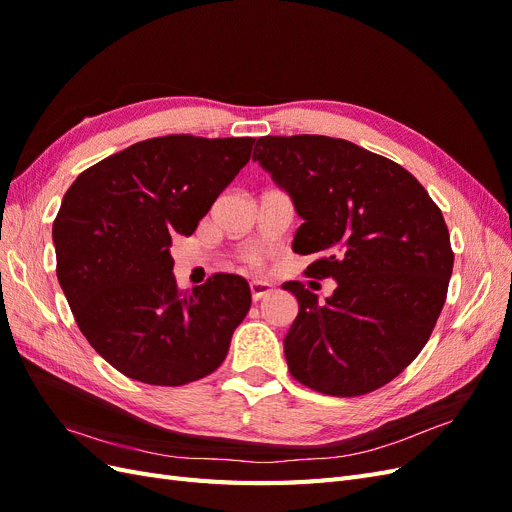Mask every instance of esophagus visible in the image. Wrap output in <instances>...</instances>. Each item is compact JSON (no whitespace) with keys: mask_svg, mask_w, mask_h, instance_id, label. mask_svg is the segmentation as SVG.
I'll list each match as a JSON object with an SVG mask.
<instances>
[{"mask_svg":"<svg viewBox=\"0 0 512 512\" xmlns=\"http://www.w3.org/2000/svg\"><path fill=\"white\" fill-rule=\"evenodd\" d=\"M250 290H252V299H254V301H260V299L269 297V294H271L275 288H273V284H269V282H252V284H250Z\"/></svg>","mask_w":512,"mask_h":512,"instance_id":"esophagus-1","label":"esophagus"}]
</instances>
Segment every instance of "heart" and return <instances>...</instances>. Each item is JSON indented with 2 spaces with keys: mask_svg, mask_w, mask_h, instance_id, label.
<instances>
[{
  "mask_svg": "<svg viewBox=\"0 0 512 512\" xmlns=\"http://www.w3.org/2000/svg\"><path fill=\"white\" fill-rule=\"evenodd\" d=\"M245 262L252 269H262V267H265V262H267V254L262 250H252L250 254H245Z\"/></svg>",
  "mask_w": 512,
  "mask_h": 512,
  "instance_id": "b5f03b06",
  "label": "heart"
}]
</instances>
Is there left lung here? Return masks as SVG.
Listing matches in <instances>:
<instances>
[{"label":"left lung","mask_w":512,"mask_h":512,"mask_svg":"<svg viewBox=\"0 0 512 512\" xmlns=\"http://www.w3.org/2000/svg\"><path fill=\"white\" fill-rule=\"evenodd\" d=\"M254 160L303 218L292 250L307 277H333L327 303L286 282L299 316L284 337L294 380L356 397L397 378L427 344L455 254L440 207L404 166L344 138L262 136Z\"/></svg>","instance_id":"obj_1"}]
</instances>
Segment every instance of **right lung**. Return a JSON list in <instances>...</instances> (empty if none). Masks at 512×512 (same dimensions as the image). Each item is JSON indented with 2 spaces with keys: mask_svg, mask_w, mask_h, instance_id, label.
Here are the masks:
<instances>
[{
  "mask_svg": "<svg viewBox=\"0 0 512 512\" xmlns=\"http://www.w3.org/2000/svg\"><path fill=\"white\" fill-rule=\"evenodd\" d=\"M256 138L170 134L89 166L53 222L57 280L81 333L123 376L181 386L226 359L250 312L239 275L179 290L173 237H190L250 162Z\"/></svg>",
  "mask_w": 512,
  "mask_h": 512,
  "instance_id": "add662e5",
  "label": "right lung"
}]
</instances>
